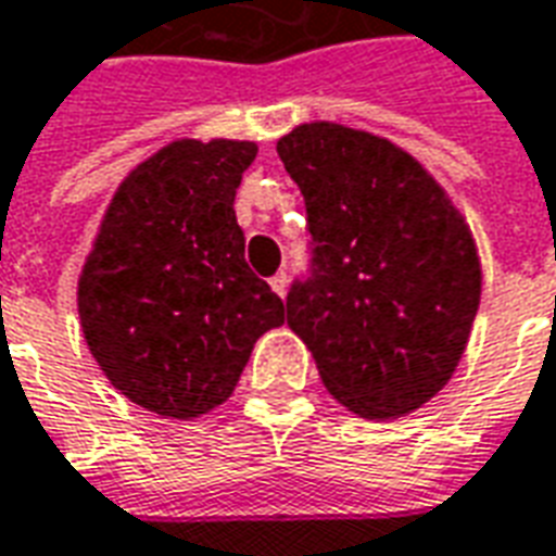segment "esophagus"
<instances>
[{
  "label": "esophagus",
  "instance_id": "1",
  "mask_svg": "<svg viewBox=\"0 0 556 556\" xmlns=\"http://www.w3.org/2000/svg\"><path fill=\"white\" fill-rule=\"evenodd\" d=\"M270 289L277 291L279 298H286V289H289V277H286V274H277V277L270 279Z\"/></svg>",
  "mask_w": 556,
  "mask_h": 556
}]
</instances>
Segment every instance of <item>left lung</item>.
<instances>
[{
    "instance_id": "obj_1",
    "label": "left lung",
    "mask_w": 556,
    "mask_h": 556,
    "mask_svg": "<svg viewBox=\"0 0 556 556\" xmlns=\"http://www.w3.org/2000/svg\"><path fill=\"white\" fill-rule=\"evenodd\" d=\"M313 235L286 321L330 396L366 419L422 408L470 339L482 270L470 226L422 163L390 139L313 122L277 142Z\"/></svg>"
}]
</instances>
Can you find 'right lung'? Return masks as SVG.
Returning a JSON list of instances; mask_svg holds the SVG:
<instances>
[{
	"label": "right lung",
	"instance_id": "obj_1",
	"mask_svg": "<svg viewBox=\"0 0 556 556\" xmlns=\"http://www.w3.org/2000/svg\"><path fill=\"white\" fill-rule=\"evenodd\" d=\"M255 142L178 139L118 184L77 286L83 337L115 390L169 419L223 405L286 303L243 258L235 193Z\"/></svg>",
	"mask_w": 556,
	"mask_h": 556
}]
</instances>
